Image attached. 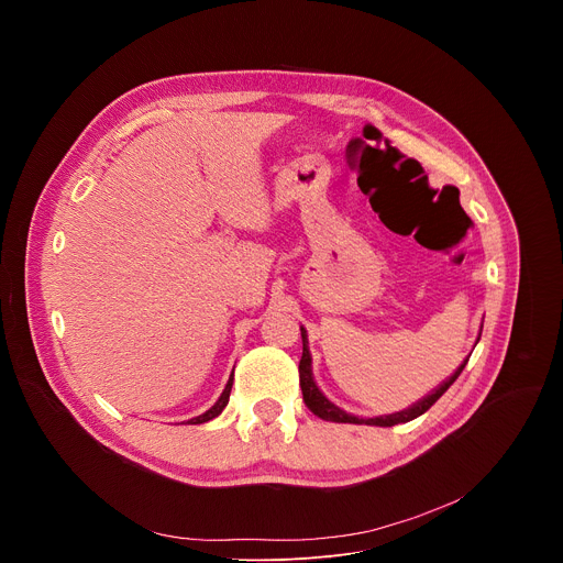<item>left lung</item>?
Returning <instances> with one entry per match:
<instances>
[{
  "mask_svg": "<svg viewBox=\"0 0 563 563\" xmlns=\"http://www.w3.org/2000/svg\"><path fill=\"white\" fill-rule=\"evenodd\" d=\"M300 336H302V356H300V365H298V374H300V389H302V400L305 406L323 421H334V423H356V426H378V428H391V426H398V423H408L417 417H421L423 412H428L437 400L445 394V389L459 378V374L463 372V367L467 365V358L456 367V372L445 378L432 394L423 396L421 400H417L415 406H410L408 410H400V412H394V415H383V417H374V419H358L354 415H347L343 412L341 408H336L332 400L318 389V385L313 383V374H311V354H309V347H307V332L305 328H300ZM481 336V334H478Z\"/></svg>",
  "mask_w": 563,
  "mask_h": 563,
  "instance_id": "obj_1",
  "label": "left lung"
}]
</instances>
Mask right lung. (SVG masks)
Segmentation results:
<instances>
[{
	"instance_id": "1",
	"label": "right lung",
	"mask_w": 563,
	"mask_h": 563,
	"mask_svg": "<svg viewBox=\"0 0 563 563\" xmlns=\"http://www.w3.org/2000/svg\"><path fill=\"white\" fill-rule=\"evenodd\" d=\"M231 385H233V374L229 376V380H227V385H224V389H222V394H220V398L216 400V404L205 412V415H200V417H196V419H189L187 423H191V426H198V423H207V421H211V419H216L224 408H227V404H229V394H231Z\"/></svg>"
}]
</instances>
